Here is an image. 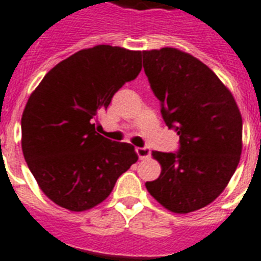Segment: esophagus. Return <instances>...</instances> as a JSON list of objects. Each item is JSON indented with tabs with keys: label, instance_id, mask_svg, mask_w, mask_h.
I'll return each mask as SVG.
<instances>
[{
	"label": "esophagus",
	"instance_id": "obj_1",
	"mask_svg": "<svg viewBox=\"0 0 261 261\" xmlns=\"http://www.w3.org/2000/svg\"><path fill=\"white\" fill-rule=\"evenodd\" d=\"M135 152H137V154H138V157L141 160L150 157V149L149 148H137L135 149Z\"/></svg>",
	"mask_w": 261,
	"mask_h": 261
}]
</instances>
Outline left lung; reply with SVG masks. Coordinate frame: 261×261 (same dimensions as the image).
<instances>
[{
    "label": "left lung",
    "mask_w": 261,
    "mask_h": 261,
    "mask_svg": "<svg viewBox=\"0 0 261 261\" xmlns=\"http://www.w3.org/2000/svg\"><path fill=\"white\" fill-rule=\"evenodd\" d=\"M142 57L163 119L180 142L178 153L152 152L162 172L146 189L174 214L201 210L220 196L240 163V108L227 86L194 56L162 47L144 50Z\"/></svg>",
    "instance_id": "left-lung-1"
}]
</instances>
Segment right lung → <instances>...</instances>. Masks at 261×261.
I'll return each mask as SVG.
<instances>
[{
  "label": "right lung",
  "instance_id": "right-lung-1",
  "mask_svg": "<svg viewBox=\"0 0 261 261\" xmlns=\"http://www.w3.org/2000/svg\"><path fill=\"white\" fill-rule=\"evenodd\" d=\"M141 51L97 45L45 75L21 115V149L47 198L83 212L104 201L137 160L134 146L95 131L113 94L141 72Z\"/></svg>",
  "mask_w": 261,
  "mask_h": 261
}]
</instances>
